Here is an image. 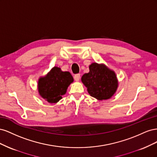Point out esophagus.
I'll return each instance as SVG.
<instances>
[{"label":"esophagus","mask_w":157,"mask_h":157,"mask_svg":"<svg viewBox=\"0 0 157 157\" xmlns=\"http://www.w3.org/2000/svg\"><path fill=\"white\" fill-rule=\"evenodd\" d=\"M80 74H76V75H75V76H74V79H75V81H78V80H80Z\"/></svg>","instance_id":"esophagus-1"}]
</instances>
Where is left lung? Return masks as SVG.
Listing matches in <instances>:
<instances>
[{"mask_svg":"<svg viewBox=\"0 0 157 157\" xmlns=\"http://www.w3.org/2000/svg\"><path fill=\"white\" fill-rule=\"evenodd\" d=\"M89 69V73L84 74L81 80L90 96L99 100L111 98L118 86L115 72L96 63H92Z\"/></svg>","mask_w":157,"mask_h":157,"instance_id":"left-lung-1","label":"left lung"}]
</instances>
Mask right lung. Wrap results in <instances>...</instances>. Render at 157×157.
I'll list each match as a JSON object with an SVG mask.
<instances>
[{"label": "right lung", "instance_id": "obj_1", "mask_svg": "<svg viewBox=\"0 0 157 157\" xmlns=\"http://www.w3.org/2000/svg\"><path fill=\"white\" fill-rule=\"evenodd\" d=\"M73 82L72 75L68 71H62L54 67L44 77L40 78L38 88L40 96L49 103H57L62 98L69 84Z\"/></svg>", "mask_w": 157, "mask_h": 157}]
</instances>
